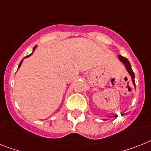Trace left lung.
Returning a JSON list of instances; mask_svg holds the SVG:
<instances>
[{
	"mask_svg": "<svg viewBox=\"0 0 151 151\" xmlns=\"http://www.w3.org/2000/svg\"><path fill=\"white\" fill-rule=\"evenodd\" d=\"M118 57H119V60L121 61L123 64L125 65L126 68H127V70L128 71V73H129V75H130V76H131L132 78V80H133V83H134V86H135V81H134V73L133 72V70H132L131 65H130V63H129V62L128 61L127 58H125V57H123V56L122 55H119ZM116 116H117V115H116Z\"/></svg>",
	"mask_w": 151,
	"mask_h": 151,
	"instance_id": "8db88e82",
	"label": "left lung"
}]
</instances>
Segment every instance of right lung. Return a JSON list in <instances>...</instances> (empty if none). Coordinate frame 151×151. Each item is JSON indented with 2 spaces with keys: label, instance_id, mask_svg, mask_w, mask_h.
Instances as JSON below:
<instances>
[{
  "label": "right lung",
  "instance_id": "obj_1",
  "mask_svg": "<svg viewBox=\"0 0 151 151\" xmlns=\"http://www.w3.org/2000/svg\"><path fill=\"white\" fill-rule=\"evenodd\" d=\"M35 48H36V46H35V47H34V48H33V52H34V50H35ZM32 54H33V52H32V54L30 55H32ZM30 55H28V56H26L25 58H28V57H29V56H30ZM22 61H21V62H20V63H19V65H18V68H20V66H21V65H22Z\"/></svg>",
  "mask_w": 151,
  "mask_h": 151
}]
</instances>
